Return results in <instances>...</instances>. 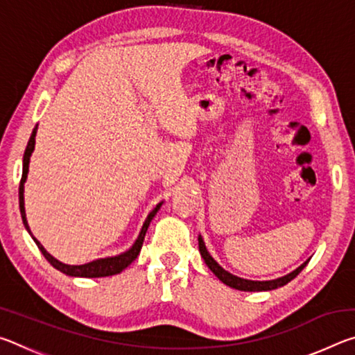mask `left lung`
<instances>
[{
  "mask_svg": "<svg viewBox=\"0 0 355 355\" xmlns=\"http://www.w3.org/2000/svg\"><path fill=\"white\" fill-rule=\"evenodd\" d=\"M199 250H200L202 258L207 263V266L211 269V272L216 275V277H218L222 284H225L230 288H235V290H239V291H271V290H275V288L284 286L288 284V282H291L294 277H296V275L302 271V269L307 266V263L310 261V260L304 261L299 268L294 269L293 272L284 275V277L272 279V280H249V279L238 277V275H233L232 272L225 271V269L222 268L211 255H209L207 245L203 243V238L200 235H199Z\"/></svg>",
  "mask_w": 355,
  "mask_h": 355,
  "instance_id": "obj_1",
  "label": "left lung"
}]
</instances>
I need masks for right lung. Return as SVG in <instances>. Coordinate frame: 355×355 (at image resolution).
<instances>
[{
	"instance_id": "1",
	"label": "right lung",
	"mask_w": 355,
	"mask_h": 355,
	"mask_svg": "<svg viewBox=\"0 0 355 355\" xmlns=\"http://www.w3.org/2000/svg\"><path fill=\"white\" fill-rule=\"evenodd\" d=\"M35 135H37V125H35V128L33 130V135L28 141L25 155H23V173H21V182H20V188H19V202H20L21 219H23V224H25V228L31 236H33V233H31V228H29V225H28L26 211H25V183L28 178V172H29V159H31V155L34 152V146H35ZM161 205H163V202H159L158 205H156L152 211L148 213L147 219L144 220L142 228H141L139 235H137V238H136L135 244L131 245L128 250H125V252H122V254L114 255V257L97 258V260L84 263V264H65L62 261L56 260V258L51 254H48L44 245H42L34 236H33V239H34V243L37 244V248L40 249L42 254H44V257L48 260V263H50L53 268H56L58 271H61L65 275H70V277H89V279L116 275V274L122 272L125 268H128L130 264L136 260L137 255H139L142 243H144V236H146V233H147V228L150 225V222H152V219L155 218V214L159 211Z\"/></svg>"
}]
</instances>
